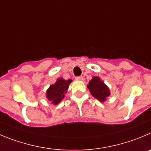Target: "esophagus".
<instances>
[{
    "mask_svg": "<svg viewBox=\"0 0 151 151\" xmlns=\"http://www.w3.org/2000/svg\"><path fill=\"white\" fill-rule=\"evenodd\" d=\"M75 79H76V80H83V77L82 76H80V77H77Z\"/></svg>",
    "mask_w": 151,
    "mask_h": 151,
    "instance_id": "34e87169",
    "label": "esophagus"
}]
</instances>
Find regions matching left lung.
<instances>
[{"label": "left lung", "mask_w": 151, "mask_h": 151, "mask_svg": "<svg viewBox=\"0 0 151 151\" xmlns=\"http://www.w3.org/2000/svg\"><path fill=\"white\" fill-rule=\"evenodd\" d=\"M91 95L101 102H104L106 98L110 95V91L107 86L98 77H92L87 86Z\"/></svg>", "instance_id": "left-lung-1"}]
</instances>
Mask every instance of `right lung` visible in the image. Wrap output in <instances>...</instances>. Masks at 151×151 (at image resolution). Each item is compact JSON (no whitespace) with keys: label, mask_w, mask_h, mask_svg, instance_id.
Wrapping results in <instances>:
<instances>
[{"label":"right lung","mask_w":151,"mask_h":151,"mask_svg":"<svg viewBox=\"0 0 151 151\" xmlns=\"http://www.w3.org/2000/svg\"><path fill=\"white\" fill-rule=\"evenodd\" d=\"M72 80H65L63 78H58L54 84L50 86L46 91V97L52 104H58L64 98L65 94L67 92L68 86Z\"/></svg>","instance_id":"add662e5"}]
</instances>
